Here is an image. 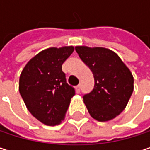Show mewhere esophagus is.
I'll return each mask as SVG.
<instances>
[{
    "label": "esophagus",
    "instance_id": "esophagus-1",
    "mask_svg": "<svg viewBox=\"0 0 150 150\" xmlns=\"http://www.w3.org/2000/svg\"><path fill=\"white\" fill-rule=\"evenodd\" d=\"M75 88H76V91H77V93H80V91H81V84L77 85V86L75 87Z\"/></svg>",
    "mask_w": 150,
    "mask_h": 150
}]
</instances>
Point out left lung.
<instances>
[{"mask_svg":"<svg viewBox=\"0 0 150 150\" xmlns=\"http://www.w3.org/2000/svg\"><path fill=\"white\" fill-rule=\"evenodd\" d=\"M75 51L95 78L93 90L83 96L88 113L99 122L114 119L125 108L133 93L130 70L110 49L78 46Z\"/></svg>","mask_w":150,"mask_h":150,"instance_id":"left-lung-1","label":"left lung"}]
</instances>
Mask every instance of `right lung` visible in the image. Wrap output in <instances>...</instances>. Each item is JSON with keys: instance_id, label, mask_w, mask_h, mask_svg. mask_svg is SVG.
Instances as JSON below:
<instances>
[{"instance_id": "add662e5", "label": "right lung", "mask_w": 150, "mask_h": 150, "mask_svg": "<svg viewBox=\"0 0 150 150\" xmlns=\"http://www.w3.org/2000/svg\"><path fill=\"white\" fill-rule=\"evenodd\" d=\"M74 47H50L40 52L24 67L19 81V91L28 111L48 126L59 124L75 95L67 83L62 63Z\"/></svg>"}]
</instances>
